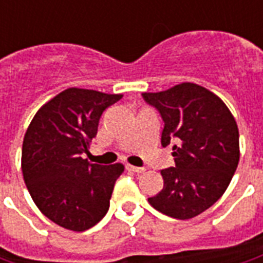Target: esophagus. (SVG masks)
Returning a JSON list of instances; mask_svg holds the SVG:
<instances>
[{
    "label": "esophagus",
    "instance_id": "esophagus-1",
    "mask_svg": "<svg viewBox=\"0 0 263 263\" xmlns=\"http://www.w3.org/2000/svg\"><path fill=\"white\" fill-rule=\"evenodd\" d=\"M126 169H128L129 172H134V173H143V172L146 171L145 167H138V166H131V165L126 166Z\"/></svg>",
    "mask_w": 263,
    "mask_h": 263
}]
</instances>
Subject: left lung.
<instances>
[{"mask_svg":"<svg viewBox=\"0 0 263 263\" xmlns=\"http://www.w3.org/2000/svg\"><path fill=\"white\" fill-rule=\"evenodd\" d=\"M142 97L162 117L160 142L173 145L175 158V167L160 172L162 192L148 201L172 218H193L224 194L237 171V122L220 97L193 83Z\"/></svg>","mask_w":263,"mask_h":263,"instance_id":"8db88e82","label":"left lung"}]
</instances>
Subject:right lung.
Instances as JSON below:
<instances>
[{"mask_svg": "<svg viewBox=\"0 0 263 263\" xmlns=\"http://www.w3.org/2000/svg\"><path fill=\"white\" fill-rule=\"evenodd\" d=\"M121 94L67 88L37 111L22 145V173L32 200L54 224L86 231L107 214L124 166L84 159L104 109Z\"/></svg>", "mask_w": 263, "mask_h": 263, "instance_id": "right-lung-1", "label": "right lung"}]
</instances>
